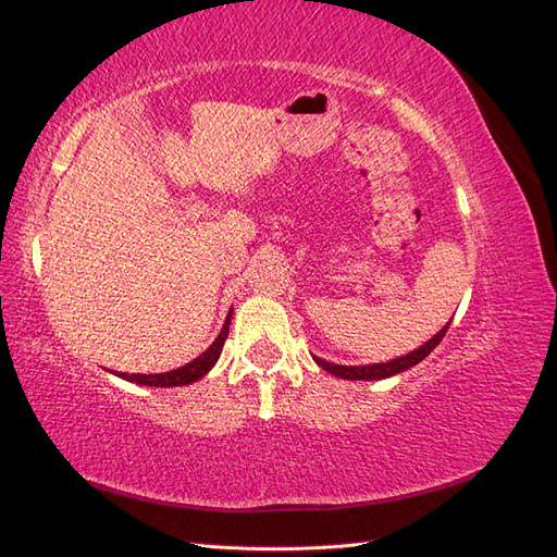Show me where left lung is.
Listing matches in <instances>:
<instances>
[{"label":"left lung","mask_w":557,"mask_h":557,"mask_svg":"<svg viewBox=\"0 0 557 557\" xmlns=\"http://www.w3.org/2000/svg\"><path fill=\"white\" fill-rule=\"evenodd\" d=\"M450 323H446L440 332H436L432 339H428L423 346L407 352V356L401 358H395L391 362H374V364H360V367H348V364H334V362H327V360H320L313 356L315 364L323 367L325 372L339 376V379H348V381H381V379H387V376H395V374H401L407 372L409 367L423 362L430 352L440 346V342L444 339V334L448 330Z\"/></svg>","instance_id":"8db88e82"}]
</instances>
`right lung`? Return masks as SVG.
<instances>
[{
  "mask_svg": "<svg viewBox=\"0 0 557 557\" xmlns=\"http://www.w3.org/2000/svg\"><path fill=\"white\" fill-rule=\"evenodd\" d=\"M230 320H232V309L225 318V325L221 330V334L215 336V342L197 356L193 362L183 364L178 369H172V372L164 374H117L121 379L129 381V383H139V385H153V387H174V385H190L195 381H199L201 376H207L211 372V367L221 358V350L225 346V339L230 334ZM115 374V372H113Z\"/></svg>",
  "mask_w": 557,
  "mask_h": 557,
  "instance_id": "obj_1",
  "label": "right lung"
}]
</instances>
